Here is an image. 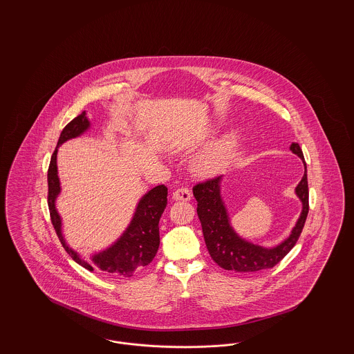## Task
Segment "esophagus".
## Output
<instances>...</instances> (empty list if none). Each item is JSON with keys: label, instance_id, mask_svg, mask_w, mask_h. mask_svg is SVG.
Instances as JSON below:
<instances>
[{"label": "esophagus", "instance_id": "obj_1", "mask_svg": "<svg viewBox=\"0 0 354 354\" xmlns=\"http://www.w3.org/2000/svg\"><path fill=\"white\" fill-rule=\"evenodd\" d=\"M191 196H192L191 195V189L187 188V187H179L172 194V198L175 201H183V202H188L191 199Z\"/></svg>", "mask_w": 354, "mask_h": 354}]
</instances>
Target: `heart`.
<instances>
[{
    "mask_svg": "<svg viewBox=\"0 0 354 354\" xmlns=\"http://www.w3.org/2000/svg\"><path fill=\"white\" fill-rule=\"evenodd\" d=\"M232 146H234L232 138L227 136V138L221 139L219 143H216L211 150L203 153L195 160L194 169L201 175L218 174L227 163L231 150H232Z\"/></svg>",
    "mask_w": 354,
    "mask_h": 354,
    "instance_id": "heart-1",
    "label": "heart"
}]
</instances>
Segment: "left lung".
<instances>
[{"label":"left lung","mask_w":354,"mask_h":354,"mask_svg":"<svg viewBox=\"0 0 354 354\" xmlns=\"http://www.w3.org/2000/svg\"><path fill=\"white\" fill-rule=\"evenodd\" d=\"M290 150L303 159L305 172L296 187V194L303 202V212L296 227L284 243L276 248L267 250L244 241L236 235L230 225L225 207L220 196V178H209L194 185V196L198 202V216L202 223L203 236L212 260L224 270L235 272H257L270 270L279 264L295 247L303 232L309 212V191L306 165L299 143H292Z\"/></svg>","instance_id":"obj_1"}]
</instances>
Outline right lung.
I'll use <instances>...</instances> for the list:
<instances>
[{"label":"right lung","instance_id":"add662e5","mask_svg":"<svg viewBox=\"0 0 354 354\" xmlns=\"http://www.w3.org/2000/svg\"><path fill=\"white\" fill-rule=\"evenodd\" d=\"M86 129H88V120L86 118V113L84 111L65 126L58 139L57 147L51 155L50 165L48 169V204L50 211L51 223L65 251L80 266H82L87 270L98 268L111 276L131 277L134 272L149 266L158 252L160 243L159 220L167 205V187L165 185H156L142 198V201L138 204L134 219L129 225L127 231L111 248L95 254L93 257V264L81 260L77 253L68 248L62 237L61 219L54 203L61 189L59 179L57 175L58 146H61L64 142L71 138L82 134Z\"/></svg>","mask_w":354,"mask_h":354}]
</instances>
